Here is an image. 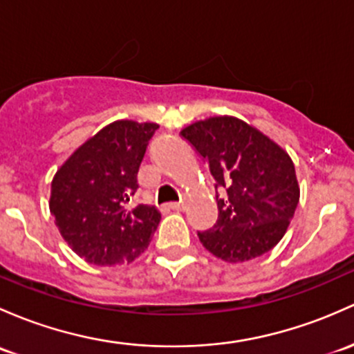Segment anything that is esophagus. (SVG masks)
<instances>
[{
    "mask_svg": "<svg viewBox=\"0 0 354 354\" xmlns=\"http://www.w3.org/2000/svg\"><path fill=\"white\" fill-rule=\"evenodd\" d=\"M169 208H173V210H183L185 203L183 202H173V203H169Z\"/></svg>",
    "mask_w": 354,
    "mask_h": 354,
    "instance_id": "34e87169",
    "label": "esophagus"
}]
</instances>
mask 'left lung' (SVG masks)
Instances as JSON below:
<instances>
[{"label": "left lung", "instance_id": "1", "mask_svg": "<svg viewBox=\"0 0 354 354\" xmlns=\"http://www.w3.org/2000/svg\"><path fill=\"white\" fill-rule=\"evenodd\" d=\"M210 167L218 218L200 243L227 263L258 258L280 243L299 205L295 166L280 146L234 117H214L181 130ZM225 196H218V189Z\"/></svg>", "mask_w": 354, "mask_h": 354}]
</instances>
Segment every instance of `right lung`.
I'll return each mask as SVG.
<instances>
[{"label":"right lung","mask_w":354,"mask_h":354,"mask_svg":"<svg viewBox=\"0 0 354 354\" xmlns=\"http://www.w3.org/2000/svg\"><path fill=\"white\" fill-rule=\"evenodd\" d=\"M158 127L113 122L77 149L52 180L49 207L55 225L71 249L91 265L133 261L158 229V208L142 203L129 208Z\"/></svg>","instance_id":"obj_1"}]
</instances>
